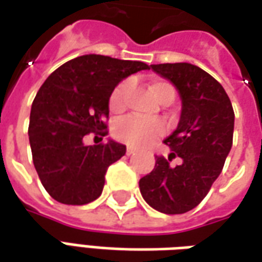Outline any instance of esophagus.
<instances>
[{"label":"esophagus","instance_id":"1","mask_svg":"<svg viewBox=\"0 0 262 262\" xmlns=\"http://www.w3.org/2000/svg\"><path fill=\"white\" fill-rule=\"evenodd\" d=\"M135 152V148H133V147H129V145H128L127 147V155H133Z\"/></svg>","mask_w":262,"mask_h":262}]
</instances>
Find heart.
<instances>
[{
  "label": "heart",
  "mask_w": 262,
  "mask_h": 262,
  "mask_svg": "<svg viewBox=\"0 0 262 262\" xmlns=\"http://www.w3.org/2000/svg\"><path fill=\"white\" fill-rule=\"evenodd\" d=\"M133 86L131 79H125L114 88L110 95V110L114 114H120L125 110L127 97ZM155 98L161 104L172 102L176 98V88L164 79H154L149 84ZM164 134V124L160 120H142L138 117H127L120 120L114 127V135L118 141L131 147L142 148L152 144Z\"/></svg>",
  "instance_id": "b5f03b06"
}]
</instances>
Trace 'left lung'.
Here are the masks:
<instances>
[{
	"mask_svg": "<svg viewBox=\"0 0 262 262\" xmlns=\"http://www.w3.org/2000/svg\"><path fill=\"white\" fill-rule=\"evenodd\" d=\"M181 98V115L164 142L168 158L157 157L154 169L140 180L142 198L164 214L195 208L221 174L234 134V110L223 85L200 67L188 62L154 64ZM176 156L178 164L170 162Z\"/></svg>",
	"mask_w": 262,
	"mask_h": 262,
	"instance_id": "8db88e82",
	"label": "left lung"
}]
</instances>
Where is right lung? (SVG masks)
Here are the masks:
<instances>
[{"mask_svg":"<svg viewBox=\"0 0 262 262\" xmlns=\"http://www.w3.org/2000/svg\"><path fill=\"white\" fill-rule=\"evenodd\" d=\"M149 66L86 54L57 68L34 98L28 137L32 161L47 192L58 203L84 205L102 192L108 167L125 145L108 140L85 145L90 133L101 137L110 114V95L122 79Z\"/></svg>","mask_w":262,"mask_h":262,"instance_id":"right-lung-1","label":"right lung"}]
</instances>
